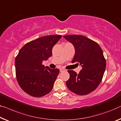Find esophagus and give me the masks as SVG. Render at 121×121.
I'll return each mask as SVG.
<instances>
[{
    "instance_id": "34e87169",
    "label": "esophagus",
    "mask_w": 121,
    "mask_h": 121,
    "mask_svg": "<svg viewBox=\"0 0 121 121\" xmlns=\"http://www.w3.org/2000/svg\"><path fill=\"white\" fill-rule=\"evenodd\" d=\"M65 71V69L64 68H60V71L61 72H64V71Z\"/></svg>"
}]
</instances>
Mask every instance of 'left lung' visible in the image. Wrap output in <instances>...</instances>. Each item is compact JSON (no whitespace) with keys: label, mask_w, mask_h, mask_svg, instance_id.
Returning <instances> with one entry per match:
<instances>
[{"label":"left lung","mask_w":121,"mask_h":121,"mask_svg":"<svg viewBox=\"0 0 121 121\" xmlns=\"http://www.w3.org/2000/svg\"><path fill=\"white\" fill-rule=\"evenodd\" d=\"M64 37L74 47L75 53L72 63L82 67L78 74L68 70L70 77L66 85L77 95L89 94L99 86L105 72L106 60L102 48L97 42L84 36L65 35Z\"/></svg>","instance_id":"left-lung-1"}]
</instances>
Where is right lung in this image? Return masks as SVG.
<instances>
[{"label": "right lung", "instance_id": "add662e5", "mask_svg": "<svg viewBox=\"0 0 121 121\" xmlns=\"http://www.w3.org/2000/svg\"><path fill=\"white\" fill-rule=\"evenodd\" d=\"M62 37L49 35L27 43L15 59L16 75L21 89L31 96H44L52 91L60 70L42 65L52 55V49Z\"/></svg>", "mask_w": 121, "mask_h": 121}]
</instances>
